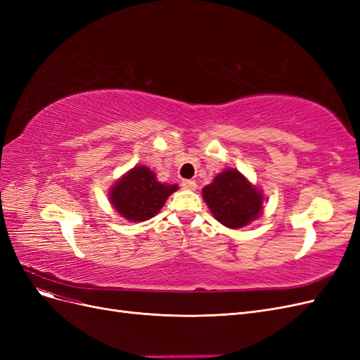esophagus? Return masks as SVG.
<instances>
[{
  "mask_svg": "<svg viewBox=\"0 0 360 360\" xmlns=\"http://www.w3.org/2000/svg\"><path fill=\"white\" fill-rule=\"evenodd\" d=\"M181 186H183V189H186V191H195V189H197L198 184L195 180H183Z\"/></svg>",
  "mask_w": 360,
  "mask_h": 360,
  "instance_id": "1",
  "label": "esophagus"
}]
</instances>
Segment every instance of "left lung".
Listing matches in <instances>:
<instances>
[{"label":"left lung","instance_id":"left-lung-1","mask_svg":"<svg viewBox=\"0 0 360 360\" xmlns=\"http://www.w3.org/2000/svg\"><path fill=\"white\" fill-rule=\"evenodd\" d=\"M202 198L222 225L242 228L249 225L263 210V193L242 172L225 169L202 189Z\"/></svg>","mask_w":360,"mask_h":360}]
</instances>
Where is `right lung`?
<instances>
[{
  "label": "right lung",
  "mask_w": 360,
  "mask_h": 360,
  "mask_svg": "<svg viewBox=\"0 0 360 360\" xmlns=\"http://www.w3.org/2000/svg\"><path fill=\"white\" fill-rule=\"evenodd\" d=\"M177 189V184L160 183L153 171L139 165L114 183L110 201L127 221L143 222L158 214L169 195Z\"/></svg>",
  "instance_id": "add662e5"
}]
</instances>
